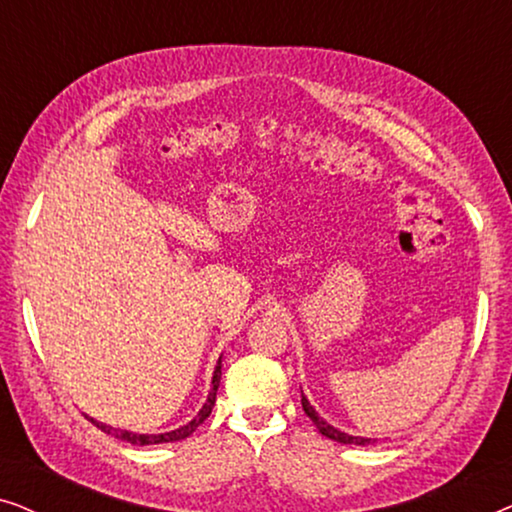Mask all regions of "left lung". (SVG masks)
<instances>
[{
    "mask_svg": "<svg viewBox=\"0 0 512 512\" xmlns=\"http://www.w3.org/2000/svg\"><path fill=\"white\" fill-rule=\"evenodd\" d=\"M303 410H305V415L312 419V424L317 426L319 429V433L321 436H326V438H331V440H335V443H342V445H370L373 443V438H361V436H349V433H342V431H338L335 429V426H331L326 422L324 417H319L317 415V410L312 408L310 405V401H307V398L303 396Z\"/></svg>",
    "mask_w": 512,
    "mask_h": 512,
    "instance_id": "8db88e82",
    "label": "left lung"
}]
</instances>
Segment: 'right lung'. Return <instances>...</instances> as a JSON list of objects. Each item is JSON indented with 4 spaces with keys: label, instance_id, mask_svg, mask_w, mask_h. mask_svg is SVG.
<instances>
[{
    "label": "right lung",
    "instance_id": "right-lung-1",
    "mask_svg": "<svg viewBox=\"0 0 512 512\" xmlns=\"http://www.w3.org/2000/svg\"><path fill=\"white\" fill-rule=\"evenodd\" d=\"M219 382H221V359L216 363V370H214V377H212V391H209L207 396V403L202 405V410L195 415L191 422L179 426V429L174 431H167V433H132V431H123V429H114V426H107L102 422H95L93 417H88L90 422H93L97 429H102L104 433H111V436L125 440V443H132V445H158V443H174V440H184L191 436V433L198 429V426L205 422V419L212 415V408H214V401H216V389H219Z\"/></svg>",
    "mask_w": 512,
    "mask_h": 512
}]
</instances>
